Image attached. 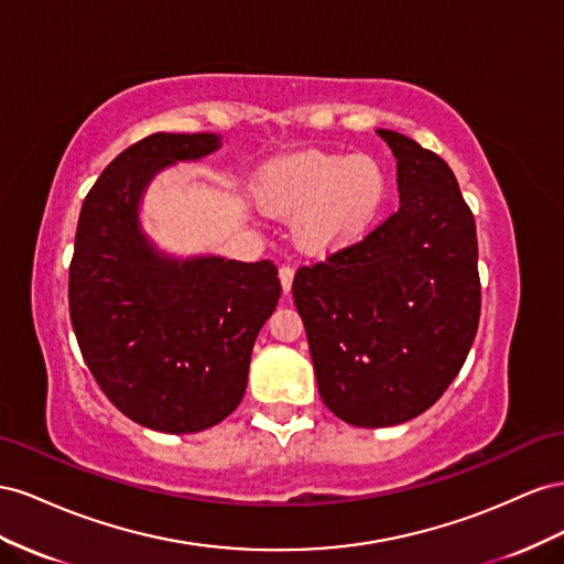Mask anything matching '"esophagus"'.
Listing matches in <instances>:
<instances>
[{
	"mask_svg": "<svg viewBox=\"0 0 564 564\" xmlns=\"http://www.w3.org/2000/svg\"><path fill=\"white\" fill-rule=\"evenodd\" d=\"M293 276H295V269H293L291 264H283V267L279 269V279H281V288H283V293H285V295L291 293Z\"/></svg>",
	"mask_w": 564,
	"mask_h": 564,
	"instance_id": "obj_1",
	"label": "esophagus"
}]
</instances>
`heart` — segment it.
<instances>
[{
	"instance_id": "b5f03b06",
	"label": "heart",
	"mask_w": 564,
	"mask_h": 564,
	"mask_svg": "<svg viewBox=\"0 0 564 564\" xmlns=\"http://www.w3.org/2000/svg\"><path fill=\"white\" fill-rule=\"evenodd\" d=\"M388 193V172L366 153L300 151L273 160L254 184L257 203L267 213L297 215V243L312 252L337 250L364 236Z\"/></svg>"
}]
</instances>
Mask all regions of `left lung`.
<instances>
[{"instance_id":"8db88e82","label":"left lung","mask_w":564,"mask_h":564,"mask_svg":"<svg viewBox=\"0 0 564 564\" xmlns=\"http://www.w3.org/2000/svg\"><path fill=\"white\" fill-rule=\"evenodd\" d=\"M378 134L397 158L399 210L293 281L318 394L357 427L427 411L463 368L481 307L475 217L452 167L404 134Z\"/></svg>"}]
</instances>
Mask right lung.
<instances>
[{"label": "right lung", "mask_w": 564, "mask_h": 564, "mask_svg": "<svg viewBox=\"0 0 564 564\" xmlns=\"http://www.w3.org/2000/svg\"><path fill=\"white\" fill-rule=\"evenodd\" d=\"M219 147L207 132L137 141L101 172L77 221L68 302L79 351L112 406L158 432H200L240 404L257 333L281 297L269 260H176L141 231L153 176Z\"/></svg>", "instance_id": "right-lung-1"}]
</instances>
